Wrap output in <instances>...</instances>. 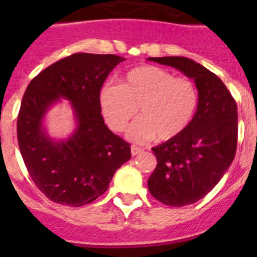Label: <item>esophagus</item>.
<instances>
[{
	"label": "esophagus",
	"mask_w": 257,
	"mask_h": 257,
	"mask_svg": "<svg viewBox=\"0 0 257 257\" xmlns=\"http://www.w3.org/2000/svg\"><path fill=\"white\" fill-rule=\"evenodd\" d=\"M142 152H143V149L139 148V147H135V145H133V147H131V154H133V156H138V154L142 153Z\"/></svg>",
	"instance_id": "34e87169"
}]
</instances>
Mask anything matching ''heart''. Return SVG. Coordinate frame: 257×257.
Here are the masks:
<instances>
[{
  "instance_id": "b5f03b06",
  "label": "heart",
  "mask_w": 257,
  "mask_h": 257,
  "mask_svg": "<svg viewBox=\"0 0 257 257\" xmlns=\"http://www.w3.org/2000/svg\"><path fill=\"white\" fill-rule=\"evenodd\" d=\"M105 122L113 131H123L139 109L140 117L127 131L128 139L143 143L171 140L192 122L198 105L194 83L174 77L167 69L143 65L127 72L121 85H105L100 91Z\"/></svg>"
}]
</instances>
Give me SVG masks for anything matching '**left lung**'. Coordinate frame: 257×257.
<instances>
[{"instance_id":"1","label":"left lung","mask_w":257,"mask_h":257,"mask_svg":"<svg viewBox=\"0 0 257 257\" xmlns=\"http://www.w3.org/2000/svg\"><path fill=\"white\" fill-rule=\"evenodd\" d=\"M194 79L197 112L187 130L154 147L157 166L148 179L152 196L163 205L183 207L210 193L234 160L238 139L237 104L221 79L192 59L148 58Z\"/></svg>"}]
</instances>
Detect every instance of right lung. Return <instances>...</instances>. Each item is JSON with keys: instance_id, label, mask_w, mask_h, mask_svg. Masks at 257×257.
<instances>
[{"instance_id": "right-lung-1", "label": "right lung", "mask_w": 257, "mask_h": 257, "mask_svg": "<svg viewBox=\"0 0 257 257\" xmlns=\"http://www.w3.org/2000/svg\"><path fill=\"white\" fill-rule=\"evenodd\" d=\"M123 60L77 52L47 67L27 87L18 114V143L29 176L50 201L72 207L91 203L131 158L130 144L105 126L100 105L104 81ZM60 97L71 101L77 128L68 141L55 142L42 122Z\"/></svg>"}]
</instances>
